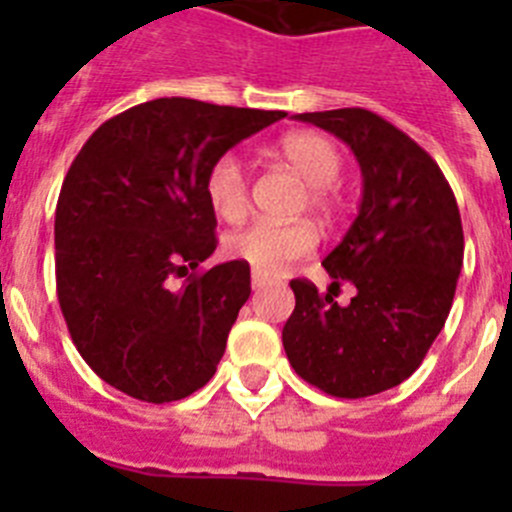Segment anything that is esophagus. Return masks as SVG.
Wrapping results in <instances>:
<instances>
[{
	"label": "esophagus",
	"mask_w": 512,
	"mask_h": 512,
	"mask_svg": "<svg viewBox=\"0 0 512 512\" xmlns=\"http://www.w3.org/2000/svg\"><path fill=\"white\" fill-rule=\"evenodd\" d=\"M266 284H271V279H266L264 274H259V271H253V274H251V287L253 289H264Z\"/></svg>",
	"instance_id": "esophagus-1"
}]
</instances>
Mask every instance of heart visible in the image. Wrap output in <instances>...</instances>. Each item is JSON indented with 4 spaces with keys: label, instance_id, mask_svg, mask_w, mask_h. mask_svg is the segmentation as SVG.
<instances>
[{
    "label": "heart",
    "instance_id": "1",
    "mask_svg": "<svg viewBox=\"0 0 512 512\" xmlns=\"http://www.w3.org/2000/svg\"><path fill=\"white\" fill-rule=\"evenodd\" d=\"M279 153L307 182V202L320 212H330L338 202L336 179L341 174V151L323 133H292L279 143ZM210 207L228 223L241 220L248 210V171L233 151L212 161L205 176ZM318 248V230L305 223H251L235 230L225 241L230 259L243 261L264 277L282 274L287 266L305 259Z\"/></svg>",
    "mask_w": 512,
    "mask_h": 512
}]
</instances>
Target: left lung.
I'll return each mask as SVG.
<instances>
[{"mask_svg": "<svg viewBox=\"0 0 512 512\" xmlns=\"http://www.w3.org/2000/svg\"><path fill=\"white\" fill-rule=\"evenodd\" d=\"M297 120L351 146L364 197L354 225L323 261L333 277L328 295L307 279L289 282L295 312L282 343L305 382L359 400L405 382L441 333L464 261L461 215L436 161L384 117L343 107ZM343 281L357 295L341 308L332 289Z\"/></svg>", "mask_w": 512, "mask_h": 512, "instance_id": "left-lung-1", "label": "left lung"}]
</instances>
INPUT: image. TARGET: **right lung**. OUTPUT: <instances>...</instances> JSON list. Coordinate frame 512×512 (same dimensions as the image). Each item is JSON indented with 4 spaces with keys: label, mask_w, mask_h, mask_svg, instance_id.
I'll list each match as a JSON object with an SVG mask.
<instances>
[{
    "label": "right lung",
    "mask_w": 512,
    "mask_h": 512,
    "mask_svg": "<svg viewBox=\"0 0 512 512\" xmlns=\"http://www.w3.org/2000/svg\"><path fill=\"white\" fill-rule=\"evenodd\" d=\"M282 117L161 97L110 117L81 146L56 205V292L81 359L115 390L161 405L212 379L251 269H200L217 248L205 176Z\"/></svg>",
    "instance_id": "add662e5"
}]
</instances>
